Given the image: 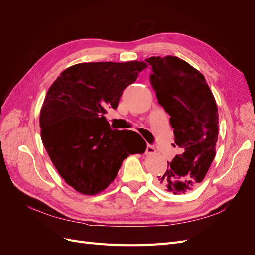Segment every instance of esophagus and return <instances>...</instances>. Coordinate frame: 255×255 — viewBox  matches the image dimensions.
Instances as JSON below:
<instances>
[{"instance_id": "obj_1", "label": "esophagus", "mask_w": 255, "mask_h": 255, "mask_svg": "<svg viewBox=\"0 0 255 255\" xmlns=\"http://www.w3.org/2000/svg\"><path fill=\"white\" fill-rule=\"evenodd\" d=\"M155 152H156V150H155V148H154V145H152V144L146 145V150H145L146 154H154Z\"/></svg>"}]
</instances>
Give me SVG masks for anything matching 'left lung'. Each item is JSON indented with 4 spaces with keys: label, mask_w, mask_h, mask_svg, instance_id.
Instances as JSON below:
<instances>
[{
    "label": "left lung",
    "mask_w": 255,
    "mask_h": 255,
    "mask_svg": "<svg viewBox=\"0 0 255 255\" xmlns=\"http://www.w3.org/2000/svg\"><path fill=\"white\" fill-rule=\"evenodd\" d=\"M158 103L170 115L174 141L183 150L158 184L174 195L194 189L202 182L216 155L218 110L205 78L186 61L168 55L145 59Z\"/></svg>",
    "instance_id": "left-lung-1"
}]
</instances>
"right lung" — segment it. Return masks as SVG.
<instances>
[{"label": "right lung", "instance_id": "obj_1", "mask_svg": "<svg viewBox=\"0 0 255 255\" xmlns=\"http://www.w3.org/2000/svg\"><path fill=\"white\" fill-rule=\"evenodd\" d=\"M144 68L137 60L82 63L49 88L40 112L41 140L60 176L81 194L104 190L123 159L138 152L128 144L138 134L112 129L104 115L107 107L117 109L122 91Z\"/></svg>", "mask_w": 255, "mask_h": 255}]
</instances>
